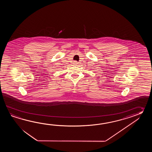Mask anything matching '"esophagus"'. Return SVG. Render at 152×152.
<instances>
[{
	"mask_svg": "<svg viewBox=\"0 0 152 152\" xmlns=\"http://www.w3.org/2000/svg\"><path fill=\"white\" fill-rule=\"evenodd\" d=\"M73 64L74 65H77V64H78V63H77V61H74Z\"/></svg>",
	"mask_w": 152,
	"mask_h": 152,
	"instance_id": "1",
	"label": "esophagus"
}]
</instances>
